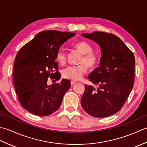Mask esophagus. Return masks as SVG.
I'll list each match as a JSON object with an SVG mask.
<instances>
[{"label": "esophagus", "instance_id": "34e87169", "mask_svg": "<svg viewBox=\"0 0 147 147\" xmlns=\"http://www.w3.org/2000/svg\"><path fill=\"white\" fill-rule=\"evenodd\" d=\"M76 82H75V81H71V85H74V84H75Z\"/></svg>", "mask_w": 147, "mask_h": 147}]
</instances>
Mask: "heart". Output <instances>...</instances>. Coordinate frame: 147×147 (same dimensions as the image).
Masks as SVG:
<instances>
[{"mask_svg":"<svg viewBox=\"0 0 147 147\" xmlns=\"http://www.w3.org/2000/svg\"><path fill=\"white\" fill-rule=\"evenodd\" d=\"M77 50L83 54L80 59V64L69 65L62 70L64 78L72 80H79L88 71L89 67H93L97 62V57L92 52V47L86 42H80L74 45ZM56 61L58 63L63 65L66 62V54L64 51L59 50L56 54Z\"/></svg>","mask_w":147,"mask_h":147,"instance_id":"obj_1","label":"heart"}]
</instances>
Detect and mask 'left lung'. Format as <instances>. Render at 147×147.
<instances>
[{"label":"left lung","instance_id":"left-lung-1","mask_svg":"<svg viewBox=\"0 0 147 147\" xmlns=\"http://www.w3.org/2000/svg\"><path fill=\"white\" fill-rule=\"evenodd\" d=\"M81 36L97 43L102 55L100 66L88 76L98 88L85 85L81 105L93 117L110 116L121 110L131 92L135 56L118 36L111 33L94 32Z\"/></svg>","mask_w":147,"mask_h":147}]
</instances>
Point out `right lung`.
Masks as SVG:
<instances>
[{
	"label": "right lung",
	"instance_id": "right-lung-1",
	"mask_svg": "<svg viewBox=\"0 0 147 147\" xmlns=\"http://www.w3.org/2000/svg\"><path fill=\"white\" fill-rule=\"evenodd\" d=\"M75 35L56 30L43 31L18 52L13 83L22 107L32 114L46 116L60 107L71 83L62 79L61 83L48 85L47 80L49 76L60 80L61 74L58 72L54 73L55 69H58L56 54L61 46Z\"/></svg>",
	"mask_w": 147,
	"mask_h": 147
}]
</instances>
